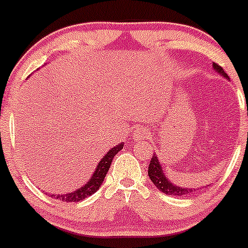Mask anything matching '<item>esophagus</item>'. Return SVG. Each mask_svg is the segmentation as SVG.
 Returning <instances> with one entry per match:
<instances>
[{
	"mask_svg": "<svg viewBox=\"0 0 248 248\" xmlns=\"http://www.w3.org/2000/svg\"><path fill=\"white\" fill-rule=\"evenodd\" d=\"M147 135H149V133H147V129L144 128V126H139V128H136L135 130H134L133 138H134V140L139 141V140L145 139Z\"/></svg>",
	"mask_w": 248,
	"mask_h": 248,
	"instance_id": "esophagus-1",
	"label": "esophagus"
}]
</instances>
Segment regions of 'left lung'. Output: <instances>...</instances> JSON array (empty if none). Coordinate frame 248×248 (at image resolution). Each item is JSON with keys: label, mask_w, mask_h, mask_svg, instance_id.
<instances>
[{"label": "left lung", "mask_w": 248, "mask_h": 248, "mask_svg": "<svg viewBox=\"0 0 248 248\" xmlns=\"http://www.w3.org/2000/svg\"><path fill=\"white\" fill-rule=\"evenodd\" d=\"M213 67H214V70L217 72V74H220L221 76H224L225 78L229 79L228 74H225L224 69H222L221 66H219L217 63H213ZM147 172H149V177L150 179H151L152 183L156 186L157 189H160L161 192L165 193V194L176 195V197H186V195L192 194L193 192L197 190L195 188H187V187L183 188V187H178V186L173 185V183H172L167 177H166L165 172H163L162 170V166H161L160 161H158V157L155 155V154H154L151 161H150ZM202 188L204 187H201V189Z\"/></svg>", "instance_id": "left-lung-1"}]
</instances>
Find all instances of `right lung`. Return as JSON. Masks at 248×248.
Here are the masks:
<instances>
[{
	"instance_id": "obj_1",
	"label": "right lung",
	"mask_w": 248,
	"mask_h": 248,
	"mask_svg": "<svg viewBox=\"0 0 248 248\" xmlns=\"http://www.w3.org/2000/svg\"><path fill=\"white\" fill-rule=\"evenodd\" d=\"M123 146H124V144L120 142V144L112 147V149L107 152L106 155L102 157V160L98 162V165H97L96 171L93 172L90 181H88L85 186L77 188L76 190L67 193V194H50V197L61 202H71L72 203V202L82 201V199L92 195L93 193H96L97 190L99 189L102 183H103L104 178H106V174L107 172H108L110 165H112L113 158H114V156L123 149Z\"/></svg>"
}]
</instances>
